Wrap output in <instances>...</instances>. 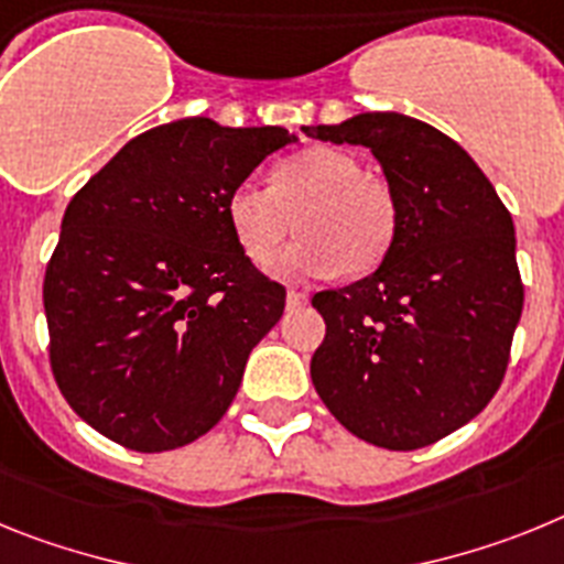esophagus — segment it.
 Returning a JSON list of instances; mask_svg holds the SVG:
<instances>
[{"instance_id":"34e87169","label":"esophagus","mask_w":564,"mask_h":564,"mask_svg":"<svg viewBox=\"0 0 564 564\" xmlns=\"http://www.w3.org/2000/svg\"><path fill=\"white\" fill-rule=\"evenodd\" d=\"M306 301H310V295H306V292H297V289H289L286 292L289 310H301V306H306Z\"/></svg>"}]
</instances>
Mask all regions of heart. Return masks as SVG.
Returning <instances> with one entry per match:
<instances>
[{"label": "heart", "instance_id": "1", "mask_svg": "<svg viewBox=\"0 0 564 564\" xmlns=\"http://www.w3.org/2000/svg\"><path fill=\"white\" fill-rule=\"evenodd\" d=\"M227 224L252 263H269L289 235L301 241L272 272L281 278L366 275L386 261L400 227L398 198L386 181L337 147H310L272 166L267 184L241 181L227 195Z\"/></svg>", "mask_w": 564, "mask_h": 564}]
</instances>
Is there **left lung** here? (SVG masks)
Here are the masks:
<instances>
[{
    "label": "left lung",
    "mask_w": 564,
    "mask_h": 564,
    "mask_svg": "<svg viewBox=\"0 0 564 564\" xmlns=\"http://www.w3.org/2000/svg\"><path fill=\"white\" fill-rule=\"evenodd\" d=\"M303 133L369 147L400 213L394 247L369 278L312 297L326 321L315 391L366 443H437L477 417L506 377L522 315L511 213L457 141L403 112Z\"/></svg>",
    "instance_id": "left-lung-1"
}]
</instances>
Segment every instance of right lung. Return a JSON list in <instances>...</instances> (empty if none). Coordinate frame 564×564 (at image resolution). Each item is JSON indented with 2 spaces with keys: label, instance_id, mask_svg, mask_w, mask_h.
Listing matches in <instances>:
<instances>
[{
  "label": "right lung",
  "instance_id": "add662e5",
  "mask_svg": "<svg viewBox=\"0 0 564 564\" xmlns=\"http://www.w3.org/2000/svg\"><path fill=\"white\" fill-rule=\"evenodd\" d=\"M295 141L283 127L170 121L73 195L45 272L51 366L107 440L170 452L227 414L286 303L232 238L227 195Z\"/></svg>",
  "mask_w": 564,
  "mask_h": 564
}]
</instances>
